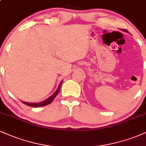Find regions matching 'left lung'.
Instances as JSON below:
<instances>
[{
    "mask_svg": "<svg viewBox=\"0 0 146 146\" xmlns=\"http://www.w3.org/2000/svg\"><path fill=\"white\" fill-rule=\"evenodd\" d=\"M122 31H125V32H126V33H128V31H127L126 29H122Z\"/></svg>",
    "mask_w": 146,
    "mask_h": 146,
    "instance_id": "obj_1",
    "label": "left lung"
}]
</instances>
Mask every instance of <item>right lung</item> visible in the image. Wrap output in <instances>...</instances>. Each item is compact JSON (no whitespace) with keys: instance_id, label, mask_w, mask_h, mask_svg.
Returning a JSON list of instances; mask_svg holds the SVG:
<instances>
[{"instance_id":"1","label":"right lung","mask_w":146,"mask_h":146,"mask_svg":"<svg viewBox=\"0 0 146 146\" xmlns=\"http://www.w3.org/2000/svg\"><path fill=\"white\" fill-rule=\"evenodd\" d=\"M62 82H63V80H62V81L60 82L59 86H58L57 90L54 92V93H53V95H51L49 98H48L47 99H46V100H44V101L36 102V103H31V102H23V104H25L29 106H32V107H42V106H44L49 104H51V102L53 101L54 98H56V95H58V93L60 92V88H61V86L62 84Z\"/></svg>"}]
</instances>
